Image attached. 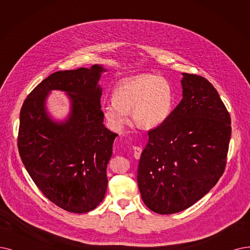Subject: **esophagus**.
<instances>
[{
    "label": "esophagus",
    "mask_w": 250,
    "mask_h": 250,
    "mask_svg": "<svg viewBox=\"0 0 250 250\" xmlns=\"http://www.w3.org/2000/svg\"><path fill=\"white\" fill-rule=\"evenodd\" d=\"M143 152V148L141 146H133V157L135 159H139Z\"/></svg>",
    "instance_id": "34e87169"
}]
</instances>
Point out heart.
Segmentation results:
<instances>
[{"label": "heart", "mask_w": 250, "mask_h": 250, "mask_svg": "<svg viewBox=\"0 0 250 250\" xmlns=\"http://www.w3.org/2000/svg\"><path fill=\"white\" fill-rule=\"evenodd\" d=\"M172 87L163 77L142 75L118 84L113 101L103 106V114L109 127L121 130L130 112L133 121L145 129L162 125L171 115Z\"/></svg>", "instance_id": "1"}]
</instances>
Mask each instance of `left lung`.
Here are the masks:
<instances>
[{
  "label": "left lung",
  "mask_w": 250,
  "mask_h": 250,
  "mask_svg": "<svg viewBox=\"0 0 250 250\" xmlns=\"http://www.w3.org/2000/svg\"><path fill=\"white\" fill-rule=\"evenodd\" d=\"M183 99L167 121L148 131L137 168L145 204L156 213L191 207L224 173L231 118L211 83L183 73Z\"/></svg>",
  "instance_id": "8db88e82"
}]
</instances>
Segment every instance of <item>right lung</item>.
Instances as JSON below:
<instances>
[{
	"label": "right lung",
	"mask_w": 250,
	"mask_h": 250,
	"mask_svg": "<svg viewBox=\"0 0 250 250\" xmlns=\"http://www.w3.org/2000/svg\"><path fill=\"white\" fill-rule=\"evenodd\" d=\"M106 69L59 71L28 94L21 111L18 151L41 192L58 207L85 213L99 205L107 188L106 166L118 134L104 124L99 79ZM54 90L66 92L70 113L62 122L46 111Z\"/></svg>",
	"instance_id": "obj_1"
}]
</instances>
